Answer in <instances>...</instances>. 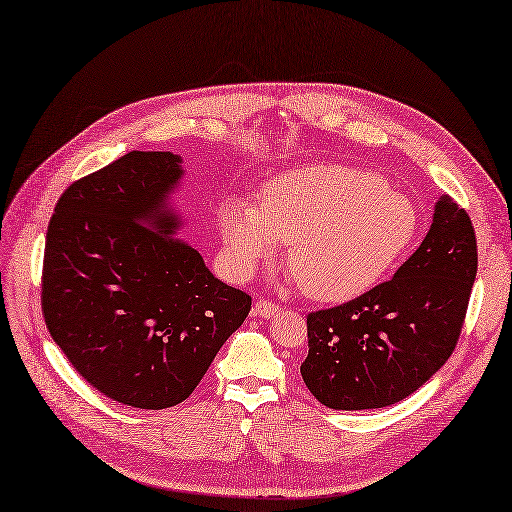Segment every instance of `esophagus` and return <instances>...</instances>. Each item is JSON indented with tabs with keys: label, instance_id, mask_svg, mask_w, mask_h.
<instances>
[{
	"label": "esophagus",
	"instance_id": "esophagus-1",
	"mask_svg": "<svg viewBox=\"0 0 512 512\" xmlns=\"http://www.w3.org/2000/svg\"><path fill=\"white\" fill-rule=\"evenodd\" d=\"M280 309H282L280 305H275V303H269V301H265V299H260V301L254 303V316L273 318V316L280 314Z\"/></svg>",
	"mask_w": 512,
	"mask_h": 512
}]
</instances>
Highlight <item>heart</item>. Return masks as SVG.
Listing matches in <instances>:
<instances>
[{
    "label": "heart",
    "mask_w": 512,
    "mask_h": 512,
    "mask_svg": "<svg viewBox=\"0 0 512 512\" xmlns=\"http://www.w3.org/2000/svg\"><path fill=\"white\" fill-rule=\"evenodd\" d=\"M220 232L237 277L288 243V269L309 299L346 303L376 288L412 247L418 211L378 175L344 164H305L271 177L250 205L228 198Z\"/></svg>",
    "instance_id": "obj_1"
}]
</instances>
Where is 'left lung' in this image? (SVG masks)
I'll return each mask as SVG.
<instances>
[{"label":"left lung","instance_id":"left-lung-1","mask_svg":"<svg viewBox=\"0 0 512 512\" xmlns=\"http://www.w3.org/2000/svg\"><path fill=\"white\" fill-rule=\"evenodd\" d=\"M476 267L468 213L442 194L393 280L307 316V389L333 410L384 408L421 389L455 350Z\"/></svg>","mask_w":512,"mask_h":512}]
</instances>
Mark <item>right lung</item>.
<instances>
[{"label":"right lung","instance_id":"obj_1","mask_svg":"<svg viewBox=\"0 0 512 512\" xmlns=\"http://www.w3.org/2000/svg\"><path fill=\"white\" fill-rule=\"evenodd\" d=\"M183 160L130 151L61 194L46 232L42 312L74 369L119 404H181L250 314L175 235Z\"/></svg>","mask_w":512,"mask_h":512}]
</instances>
